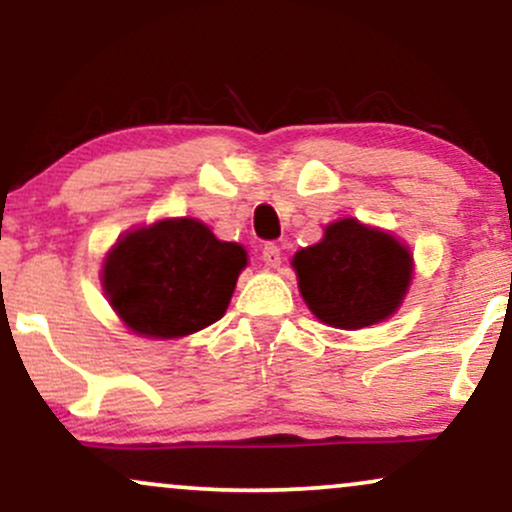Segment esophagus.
<instances>
[{
	"instance_id": "34e87169",
	"label": "esophagus",
	"mask_w": 512,
	"mask_h": 512,
	"mask_svg": "<svg viewBox=\"0 0 512 512\" xmlns=\"http://www.w3.org/2000/svg\"><path fill=\"white\" fill-rule=\"evenodd\" d=\"M262 262L267 264L269 269H279V264H281V250L276 248L274 243H267L262 248Z\"/></svg>"
}]
</instances>
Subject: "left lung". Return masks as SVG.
<instances>
[{
  "label": "left lung",
  "mask_w": 512,
  "mask_h": 512,
  "mask_svg": "<svg viewBox=\"0 0 512 512\" xmlns=\"http://www.w3.org/2000/svg\"><path fill=\"white\" fill-rule=\"evenodd\" d=\"M291 264L313 315L339 330L387 320L402 305L414 272L407 245L356 219L330 223L320 243L298 250Z\"/></svg>",
  "instance_id": "1"
}]
</instances>
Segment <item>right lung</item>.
<instances>
[{
  "instance_id": "add662e5",
  "label": "right lung",
  "mask_w": 512,
  "mask_h": 512,
  "mask_svg": "<svg viewBox=\"0 0 512 512\" xmlns=\"http://www.w3.org/2000/svg\"><path fill=\"white\" fill-rule=\"evenodd\" d=\"M245 264L243 245L219 240L202 221L163 219L117 240L101 281L134 334L178 339L221 320Z\"/></svg>"
}]
</instances>
